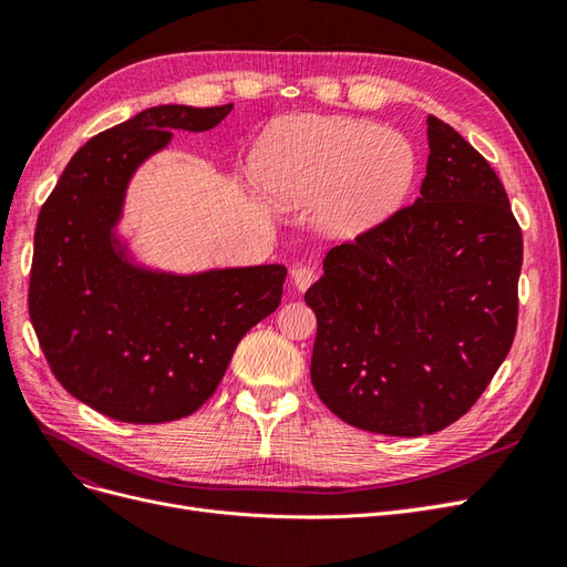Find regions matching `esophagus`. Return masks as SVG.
Masks as SVG:
<instances>
[{
  "mask_svg": "<svg viewBox=\"0 0 567 567\" xmlns=\"http://www.w3.org/2000/svg\"><path fill=\"white\" fill-rule=\"evenodd\" d=\"M290 279H293V286H296L298 290H307V288H310V286L315 284L317 271H315L312 267L300 265V267H296L293 271H290Z\"/></svg>",
  "mask_w": 567,
  "mask_h": 567,
  "instance_id": "1",
  "label": "esophagus"
}]
</instances>
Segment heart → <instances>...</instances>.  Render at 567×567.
Returning a JSON list of instances; mask_svg holds the SVG:
<instances>
[{
  "label": "heart",
  "instance_id": "heart-1",
  "mask_svg": "<svg viewBox=\"0 0 567 567\" xmlns=\"http://www.w3.org/2000/svg\"><path fill=\"white\" fill-rule=\"evenodd\" d=\"M252 175L277 208L323 198L329 234L354 238L404 203L416 177L406 136L338 115H296L274 125L252 153Z\"/></svg>",
  "mask_w": 567,
  "mask_h": 567
}]
</instances>
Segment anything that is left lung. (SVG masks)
<instances>
[{
	"mask_svg": "<svg viewBox=\"0 0 567 567\" xmlns=\"http://www.w3.org/2000/svg\"><path fill=\"white\" fill-rule=\"evenodd\" d=\"M427 146L416 203L331 248L305 293L319 400L354 427L398 437L466 414L518 326L523 231L502 179L435 115Z\"/></svg>",
	"mask_w": 567,
	"mask_h": 567,
	"instance_id": "1",
	"label": "left lung"
}]
</instances>
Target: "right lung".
Segmentation results:
<instances>
[{
	"instance_id": "1",
	"label": "right lung",
	"mask_w": 567,
	"mask_h": 567,
	"mask_svg": "<svg viewBox=\"0 0 567 567\" xmlns=\"http://www.w3.org/2000/svg\"><path fill=\"white\" fill-rule=\"evenodd\" d=\"M231 109L153 106L92 136L40 210L32 329L56 381L109 419L194 414L241 338L281 302L284 265L177 277L132 265L113 234L134 169L169 144L173 130H213Z\"/></svg>"
}]
</instances>
